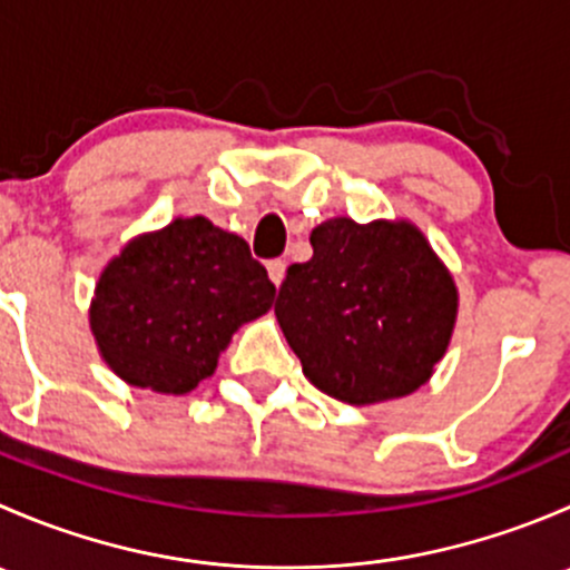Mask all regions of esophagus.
I'll return each instance as SVG.
<instances>
[{"instance_id": "obj_1", "label": "esophagus", "mask_w": 570, "mask_h": 570, "mask_svg": "<svg viewBox=\"0 0 570 570\" xmlns=\"http://www.w3.org/2000/svg\"><path fill=\"white\" fill-rule=\"evenodd\" d=\"M267 273H269V281H273L275 286H281V281H284V275H286V262L273 258V262H267Z\"/></svg>"}]
</instances>
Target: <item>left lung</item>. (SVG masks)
<instances>
[{"label": "left lung", "instance_id": "8db88e82", "mask_svg": "<svg viewBox=\"0 0 570 570\" xmlns=\"http://www.w3.org/2000/svg\"><path fill=\"white\" fill-rule=\"evenodd\" d=\"M314 256L292 264L275 317L327 396L370 405L416 392L450 344L458 292L411 223L350 217L312 232Z\"/></svg>", "mask_w": 570, "mask_h": 570}]
</instances>
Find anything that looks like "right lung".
<instances>
[{
    "label": "right lung",
    "mask_w": 570,
    "mask_h": 570,
    "mask_svg": "<svg viewBox=\"0 0 570 570\" xmlns=\"http://www.w3.org/2000/svg\"><path fill=\"white\" fill-rule=\"evenodd\" d=\"M275 284L237 234L206 217L174 220L107 264L90 327L115 375L187 394L209 377L243 322L273 306Z\"/></svg>",
    "instance_id": "add662e5"
}]
</instances>
